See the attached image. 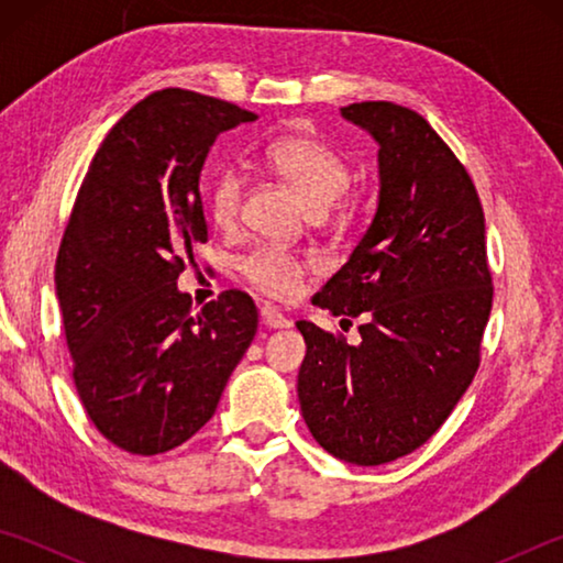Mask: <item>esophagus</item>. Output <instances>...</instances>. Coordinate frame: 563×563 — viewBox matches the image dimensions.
I'll return each mask as SVG.
<instances>
[{"label":"esophagus","instance_id":"esophagus-1","mask_svg":"<svg viewBox=\"0 0 563 563\" xmlns=\"http://www.w3.org/2000/svg\"><path fill=\"white\" fill-rule=\"evenodd\" d=\"M261 320H263V325L265 328H290V320L283 316V312H278L273 308V305H263L261 308Z\"/></svg>","mask_w":563,"mask_h":563}]
</instances>
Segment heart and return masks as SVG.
<instances>
[{
	"label": "heart",
	"instance_id": "heart-1",
	"mask_svg": "<svg viewBox=\"0 0 563 563\" xmlns=\"http://www.w3.org/2000/svg\"><path fill=\"white\" fill-rule=\"evenodd\" d=\"M263 161L275 176L298 190L312 211L328 208L345 194L350 186V166L335 148L316 136L288 133L271 141L263 151ZM243 176L235 168H223L213 176L206 190V206L211 221L231 231L243 208ZM312 268L310 258L295 255L280 247H261L241 263V271L255 288L273 298H292L300 290L305 273Z\"/></svg>",
	"mask_w": 563,
	"mask_h": 563
}]
</instances>
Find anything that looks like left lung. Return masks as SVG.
Here are the masks:
<instances>
[{
	"label": "left lung",
	"mask_w": 563,
	"mask_h": 563,
	"mask_svg": "<svg viewBox=\"0 0 563 563\" xmlns=\"http://www.w3.org/2000/svg\"><path fill=\"white\" fill-rule=\"evenodd\" d=\"M340 113L377 141L379 201L312 302L362 318V340L300 320L298 397L322 450L377 466L430 440L472 385L494 288L479 196L430 123L393 101Z\"/></svg>",
	"instance_id": "left-lung-1"
}]
</instances>
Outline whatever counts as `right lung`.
<instances>
[{
    "mask_svg": "<svg viewBox=\"0 0 563 563\" xmlns=\"http://www.w3.org/2000/svg\"><path fill=\"white\" fill-rule=\"evenodd\" d=\"M245 121L255 113L203 93H151L103 139L64 231L54 280L76 393L131 454L176 450L201 430L258 330L251 295L225 290L196 312L176 288L208 241V151Z\"/></svg>",
    "mask_w": 563,
    "mask_h": 563,
    "instance_id": "add662e5",
    "label": "right lung"
}]
</instances>
